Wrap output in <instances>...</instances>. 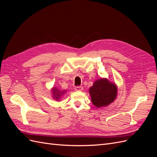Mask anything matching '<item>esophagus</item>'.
Instances as JSON below:
<instances>
[{
	"mask_svg": "<svg viewBox=\"0 0 157 157\" xmlns=\"http://www.w3.org/2000/svg\"><path fill=\"white\" fill-rule=\"evenodd\" d=\"M83 89L84 88L82 86H76L75 88V90H76V91H82Z\"/></svg>",
	"mask_w": 157,
	"mask_h": 157,
	"instance_id": "esophagus-1",
	"label": "esophagus"
}]
</instances>
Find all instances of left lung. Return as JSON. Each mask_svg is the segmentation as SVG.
I'll list each match as a JSON object with an SVG mask.
<instances>
[{"label":"left lung","mask_w":157,"mask_h":157,"mask_svg":"<svg viewBox=\"0 0 157 157\" xmlns=\"http://www.w3.org/2000/svg\"><path fill=\"white\" fill-rule=\"evenodd\" d=\"M117 86L107 78L96 80L89 88V94L94 105L99 108L107 107L115 100L117 96Z\"/></svg>","instance_id":"obj_1"}]
</instances>
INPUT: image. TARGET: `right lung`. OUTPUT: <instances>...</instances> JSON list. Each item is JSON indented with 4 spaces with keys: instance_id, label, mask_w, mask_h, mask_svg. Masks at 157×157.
<instances>
[{
    "instance_id": "obj_1",
    "label": "right lung",
    "mask_w": 157,
    "mask_h": 157,
    "mask_svg": "<svg viewBox=\"0 0 157 157\" xmlns=\"http://www.w3.org/2000/svg\"><path fill=\"white\" fill-rule=\"evenodd\" d=\"M67 92L66 90H61L58 87H53L51 90V93H52V96L53 99H54L56 101H59L61 97L65 93Z\"/></svg>"
}]
</instances>
